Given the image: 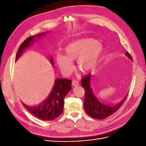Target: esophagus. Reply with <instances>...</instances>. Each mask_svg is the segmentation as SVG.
I'll return each instance as SVG.
<instances>
[{"mask_svg":"<svg viewBox=\"0 0 146 146\" xmlns=\"http://www.w3.org/2000/svg\"><path fill=\"white\" fill-rule=\"evenodd\" d=\"M78 85H79V83H78V82H77V81H76V80L72 81V86H78Z\"/></svg>","mask_w":146,"mask_h":146,"instance_id":"obj_1","label":"esophagus"}]
</instances>
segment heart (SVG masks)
Instances as JSON below:
<instances>
[{
    "label": "heart",
    "mask_w": 146,
    "mask_h": 146,
    "mask_svg": "<svg viewBox=\"0 0 146 146\" xmlns=\"http://www.w3.org/2000/svg\"><path fill=\"white\" fill-rule=\"evenodd\" d=\"M103 45L92 38H83L70 43L64 50V55L57 54L56 63L64 76L74 70L72 62L76 60V68L83 74L93 69L103 52Z\"/></svg>",
    "instance_id": "obj_1"
}]
</instances>
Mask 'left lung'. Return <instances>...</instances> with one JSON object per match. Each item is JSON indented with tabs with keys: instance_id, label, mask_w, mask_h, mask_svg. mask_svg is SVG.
Listing matches in <instances>:
<instances>
[{
	"instance_id": "obj_1",
	"label": "left lung",
	"mask_w": 146,
	"mask_h": 146,
	"mask_svg": "<svg viewBox=\"0 0 146 146\" xmlns=\"http://www.w3.org/2000/svg\"><path fill=\"white\" fill-rule=\"evenodd\" d=\"M126 55L131 60H133L131 56L128 52ZM91 74L83 77L81 80L82 86L85 89V100L83 106L86 113L92 118L97 119H104L112 115L121 108L126 100L128 94L120 102L114 105H108L100 102L94 96L91 88Z\"/></svg>"
}]
</instances>
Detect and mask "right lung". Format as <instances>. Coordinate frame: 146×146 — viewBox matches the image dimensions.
<instances>
[{
    "label": "right lung",
    "mask_w": 146,
    "mask_h": 146,
    "mask_svg": "<svg viewBox=\"0 0 146 146\" xmlns=\"http://www.w3.org/2000/svg\"><path fill=\"white\" fill-rule=\"evenodd\" d=\"M44 33H39L33 36H30L21 44L16 56V61L21 55L22 53L26 48L33 43L37 38H40L44 35ZM50 63L54 64V60L51 56ZM72 80L69 79L57 78L52 91L47 98L38 106H30L22 102L26 110L33 116L43 121H52L59 117L63 112L64 100L65 96L71 90Z\"/></svg>",
    "instance_id": "right-lung-1"
}]
</instances>
